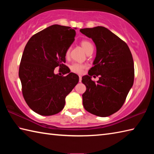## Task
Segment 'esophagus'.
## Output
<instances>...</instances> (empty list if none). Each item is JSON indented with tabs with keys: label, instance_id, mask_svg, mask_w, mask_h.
<instances>
[{
	"label": "esophagus",
	"instance_id": "esophagus-1",
	"mask_svg": "<svg viewBox=\"0 0 154 154\" xmlns=\"http://www.w3.org/2000/svg\"><path fill=\"white\" fill-rule=\"evenodd\" d=\"M81 80H82V77H81V75H79V82H81Z\"/></svg>",
	"mask_w": 154,
	"mask_h": 154
}]
</instances>
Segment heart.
<instances>
[{
  "mask_svg": "<svg viewBox=\"0 0 154 154\" xmlns=\"http://www.w3.org/2000/svg\"><path fill=\"white\" fill-rule=\"evenodd\" d=\"M81 45H82L83 48L84 49V50L85 51L86 53H87L88 51H89L93 49V44H91L90 42L87 41V40H83L81 42ZM70 51H71V48L69 47L67 48V50H66V52H65V55H66V57H68L69 55ZM85 68H86V65L81 64V63H74L70 65L71 71H72L74 73H77V74L82 73Z\"/></svg>",
  "mask_w": 154,
  "mask_h": 154,
  "instance_id": "heart-1",
  "label": "heart"
}]
</instances>
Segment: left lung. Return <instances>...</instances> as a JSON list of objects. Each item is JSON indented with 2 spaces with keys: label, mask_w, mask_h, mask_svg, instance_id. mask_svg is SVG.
I'll return each mask as SVG.
<instances>
[{
  "label": "left lung",
  "mask_w": 154,
  "mask_h": 154,
  "mask_svg": "<svg viewBox=\"0 0 154 154\" xmlns=\"http://www.w3.org/2000/svg\"><path fill=\"white\" fill-rule=\"evenodd\" d=\"M97 47L94 66L82 77L87 90L83 104L88 112L98 116H109L120 109L134 79L132 55L125 42L107 28L97 26L81 29ZM100 76L95 82L92 76Z\"/></svg>",
  "instance_id": "obj_1"
}]
</instances>
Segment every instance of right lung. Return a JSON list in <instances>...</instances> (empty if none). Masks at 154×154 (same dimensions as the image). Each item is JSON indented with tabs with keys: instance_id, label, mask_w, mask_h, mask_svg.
I'll return each instance as SVG.
<instances>
[{
	"instance_id": "obj_1",
	"label": "right lung",
	"mask_w": 154,
	"mask_h": 154,
	"mask_svg": "<svg viewBox=\"0 0 154 154\" xmlns=\"http://www.w3.org/2000/svg\"><path fill=\"white\" fill-rule=\"evenodd\" d=\"M76 29L52 25L32 35L26 45L19 67L22 92L29 107L40 115L60 112L65 97L79 82L75 73H54L57 66L69 72L64 64L65 52L75 40Z\"/></svg>"
}]
</instances>
